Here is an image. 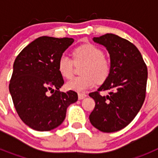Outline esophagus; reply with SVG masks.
Returning <instances> with one entry per match:
<instances>
[{"mask_svg": "<svg viewBox=\"0 0 158 158\" xmlns=\"http://www.w3.org/2000/svg\"><path fill=\"white\" fill-rule=\"evenodd\" d=\"M87 96V95L85 94V93H78V99L79 100H83Z\"/></svg>", "mask_w": 158, "mask_h": 158, "instance_id": "1", "label": "esophagus"}]
</instances>
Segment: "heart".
Returning a JSON list of instances; mask_svg holds the SVG:
<instances>
[{
  "label": "heart",
  "mask_w": 158,
  "mask_h": 158,
  "mask_svg": "<svg viewBox=\"0 0 158 158\" xmlns=\"http://www.w3.org/2000/svg\"><path fill=\"white\" fill-rule=\"evenodd\" d=\"M74 62L84 64L81 69V76L72 78L66 83L67 89L81 93L91 89L96 84L105 81L111 71V64L104 56L101 49L93 44L78 47L73 51V61L66 54H62L58 60V70L62 77H72Z\"/></svg>",
  "instance_id": "heart-1"
}]
</instances>
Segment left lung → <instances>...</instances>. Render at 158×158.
I'll use <instances>...</instances> for the list:
<instances>
[{
  "mask_svg": "<svg viewBox=\"0 0 158 158\" xmlns=\"http://www.w3.org/2000/svg\"><path fill=\"white\" fill-rule=\"evenodd\" d=\"M93 40L109 53L111 71L97 91L89 93L96 103L89 120L102 132H115L133 120L144 103L147 67L138 48L128 40L114 34ZM107 90L110 93L106 97L99 94Z\"/></svg>",
  "mask_w": 158,
  "mask_h": 158,
  "instance_id": "1",
  "label": "left lung"
}]
</instances>
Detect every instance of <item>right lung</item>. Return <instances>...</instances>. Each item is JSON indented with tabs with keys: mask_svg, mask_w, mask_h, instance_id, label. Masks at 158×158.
Returning a JSON list of instances; mask_svg holds the SVG:
<instances>
[{
	"mask_svg": "<svg viewBox=\"0 0 158 158\" xmlns=\"http://www.w3.org/2000/svg\"><path fill=\"white\" fill-rule=\"evenodd\" d=\"M73 41L42 36L24 47L14 62L9 92L19 118L31 129L48 131L58 127L67 107L77 100L76 92L59 90L64 81L58 60Z\"/></svg>",
	"mask_w": 158,
	"mask_h": 158,
	"instance_id": "1",
	"label": "right lung"
}]
</instances>
